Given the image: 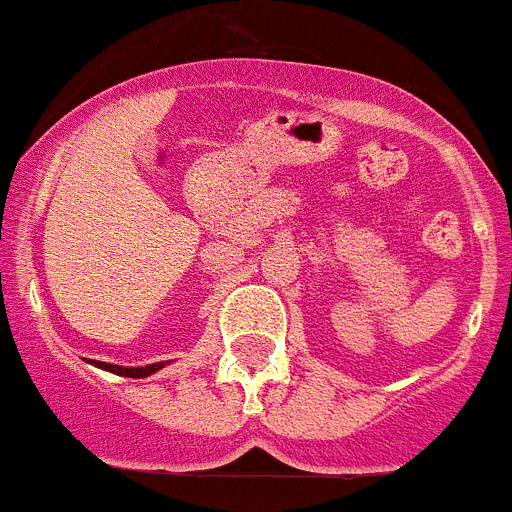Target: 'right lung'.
Returning <instances> with one entry per match:
<instances>
[{
	"instance_id": "right-lung-1",
	"label": "right lung",
	"mask_w": 512,
	"mask_h": 512,
	"mask_svg": "<svg viewBox=\"0 0 512 512\" xmlns=\"http://www.w3.org/2000/svg\"><path fill=\"white\" fill-rule=\"evenodd\" d=\"M97 366L105 368V371L110 373H118V376H128V379H146V376H151L154 371H159L164 363H151V366H144V368H123V366H113V363L97 361Z\"/></svg>"
}]
</instances>
